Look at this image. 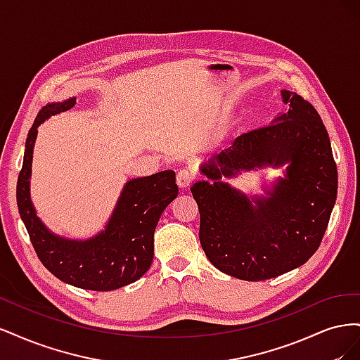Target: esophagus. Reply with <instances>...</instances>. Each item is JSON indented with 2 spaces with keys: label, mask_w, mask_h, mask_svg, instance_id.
<instances>
[{
  "label": "esophagus",
  "mask_w": 360,
  "mask_h": 360,
  "mask_svg": "<svg viewBox=\"0 0 360 360\" xmlns=\"http://www.w3.org/2000/svg\"><path fill=\"white\" fill-rule=\"evenodd\" d=\"M193 181V174L188 169H180L177 172V184L179 188L181 189H186L191 186V183Z\"/></svg>",
  "instance_id": "1"
}]
</instances>
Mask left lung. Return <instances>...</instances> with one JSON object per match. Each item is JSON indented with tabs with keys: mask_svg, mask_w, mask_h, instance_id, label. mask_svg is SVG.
Returning <instances> with one entry per match:
<instances>
[{
	"mask_svg": "<svg viewBox=\"0 0 360 360\" xmlns=\"http://www.w3.org/2000/svg\"><path fill=\"white\" fill-rule=\"evenodd\" d=\"M288 112L243 134L201 165L209 180L193 183L200 242L210 263L243 281H264L300 267L319 249L338 191L330 139L319 112L282 90ZM289 163L266 197L245 195L221 181L242 170Z\"/></svg>",
	"mask_w": 360,
	"mask_h": 360,
	"instance_id": "8db88e82",
	"label": "left lung"
}]
</instances>
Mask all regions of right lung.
<instances>
[{
    "label": "right lung",
    "instance_id": "obj_1",
    "mask_svg": "<svg viewBox=\"0 0 360 360\" xmlns=\"http://www.w3.org/2000/svg\"><path fill=\"white\" fill-rule=\"evenodd\" d=\"M76 97L48 103L30 129L16 200L30 240L41 264L66 284L84 290L111 291L132 284L150 269L155 230L162 212L177 197L176 172L160 171L129 180L105 230L86 240H72L51 233L31 202L30 179L37 127L51 115L69 111Z\"/></svg>",
    "mask_w": 360,
    "mask_h": 360
}]
</instances>
